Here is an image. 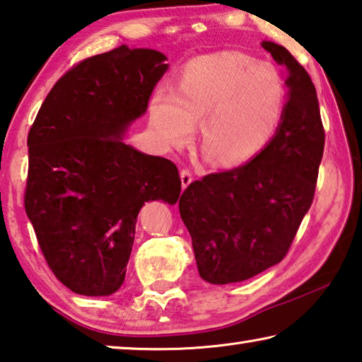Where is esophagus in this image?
Here are the masks:
<instances>
[{
	"label": "esophagus",
	"mask_w": 362,
	"mask_h": 362,
	"mask_svg": "<svg viewBox=\"0 0 362 362\" xmlns=\"http://www.w3.org/2000/svg\"><path fill=\"white\" fill-rule=\"evenodd\" d=\"M180 180H182V187L187 188L189 183L193 180V173L189 169H182L180 170Z\"/></svg>",
	"instance_id": "esophagus-1"
}]
</instances>
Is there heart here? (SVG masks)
Here are the masks:
<instances>
[{
	"label": "heart",
	"instance_id": "1",
	"mask_svg": "<svg viewBox=\"0 0 362 362\" xmlns=\"http://www.w3.org/2000/svg\"><path fill=\"white\" fill-rule=\"evenodd\" d=\"M286 88L277 68L239 50H221L189 62L174 98L160 96L150 118L161 139L180 147L201 128L206 158L234 166L259 153L281 122Z\"/></svg>",
	"mask_w": 362,
	"mask_h": 362
}]
</instances>
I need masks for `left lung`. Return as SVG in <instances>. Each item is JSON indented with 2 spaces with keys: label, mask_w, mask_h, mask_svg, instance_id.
I'll use <instances>...</instances> for the list:
<instances>
[{
  "label": "left lung",
  "mask_w": 362,
  "mask_h": 362,
  "mask_svg": "<svg viewBox=\"0 0 362 362\" xmlns=\"http://www.w3.org/2000/svg\"><path fill=\"white\" fill-rule=\"evenodd\" d=\"M264 47L288 69V103L272 141L242 166L204 175L185 188L179 212L192 235L201 277L244 281L277 264L308 212L325 150L317 90L284 45Z\"/></svg>",
  "instance_id": "obj_1"
}]
</instances>
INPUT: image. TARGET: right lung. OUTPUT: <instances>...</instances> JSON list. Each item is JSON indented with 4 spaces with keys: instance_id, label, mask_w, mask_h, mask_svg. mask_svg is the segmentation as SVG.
Listing matches in <instances>:
<instances>
[{
    "instance_id": "right-lung-1",
    "label": "right lung",
    "mask_w": 362,
    "mask_h": 362,
    "mask_svg": "<svg viewBox=\"0 0 362 362\" xmlns=\"http://www.w3.org/2000/svg\"><path fill=\"white\" fill-rule=\"evenodd\" d=\"M166 57L120 45L74 64L49 91L28 133L25 212L55 277L71 291L122 286L147 201L175 204V164L122 141L147 110Z\"/></svg>"
}]
</instances>
